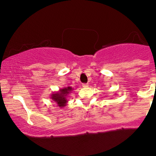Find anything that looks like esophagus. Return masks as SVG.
<instances>
[{"label":"esophagus","mask_w":156,"mask_h":156,"mask_svg":"<svg viewBox=\"0 0 156 156\" xmlns=\"http://www.w3.org/2000/svg\"><path fill=\"white\" fill-rule=\"evenodd\" d=\"M82 86L84 87H87V86H88V84H87V83H84V84H82Z\"/></svg>","instance_id":"34e87169"}]
</instances>
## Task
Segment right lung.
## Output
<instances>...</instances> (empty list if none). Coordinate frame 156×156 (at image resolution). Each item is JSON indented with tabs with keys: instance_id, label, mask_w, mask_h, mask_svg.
Wrapping results in <instances>:
<instances>
[{
	"instance_id": "obj_1",
	"label": "right lung",
	"mask_w": 156,
	"mask_h": 156,
	"mask_svg": "<svg viewBox=\"0 0 156 156\" xmlns=\"http://www.w3.org/2000/svg\"><path fill=\"white\" fill-rule=\"evenodd\" d=\"M72 88L70 87H64L62 88V89L59 90V91H58V92L51 94L50 98H51V100H53L55 103H57V106H59V107H65V106L66 105V103L68 102L66 96L72 91Z\"/></svg>"
}]
</instances>
